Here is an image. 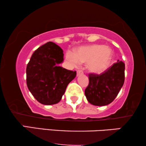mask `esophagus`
I'll return each instance as SVG.
<instances>
[{
	"instance_id": "34e87169",
	"label": "esophagus",
	"mask_w": 146,
	"mask_h": 146,
	"mask_svg": "<svg viewBox=\"0 0 146 146\" xmlns=\"http://www.w3.org/2000/svg\"><path fill=\"white\" fill-rule=\"evenodd\" d=\"M82 74H83L82 70H77V76Z\"/></svg>"
}]
</instances>
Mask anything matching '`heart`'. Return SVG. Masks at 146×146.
Instances as JSON below:
<instances>
[{
    "mask_svg": "<svg viewBox=\"0 0 146 146\" xmlns=\"http://www.w3.org/2000/svg\"><path fill=\"white\" fill-rule=\"evenodd\" d=\"M113 52L109 47L94 44L80 48L74 54L67 52L66 59L72 67L88 62L87 67L92 72H99L108 66L112 58Z\"/></svg>",
    "mask_w": 146,
    "mask_h": 146,
    "instance_id": "1",
    "label": "heart"
}]
</instances>
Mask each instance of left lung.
<instances>
[{
  "mask_svg": "<svg viewBox=\"0 0 146 146\" xmlns=\"http://www.w3.org/2000/svg\"><path fill=\"white\" fill-rule=\"evenodd\" d=\"M125 64L117 60L100 74H89V84L85 96L91 104L98 106L112 102L123 86Z\"/></svg>",
  "mask_w": 146,
  "mask_h": 146,
  "instance_id": "obj_1",
  "label": "left lung"
}]
</instances>
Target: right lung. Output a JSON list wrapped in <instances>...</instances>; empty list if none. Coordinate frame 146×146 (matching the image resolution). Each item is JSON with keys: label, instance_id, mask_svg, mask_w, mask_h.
<instances>
[{"label": "right lung", "instance_id": "right-lung-1", "mask_svg": "<svg viewBox=\"0 0 146 146\" xmlns=\"http://www.w3.org/2000/svg\"><path fill=\"white\" fill-rule=\"evenodd\" d=\"M63 50L52 42L44 44L32 55L27 66V84L35 99L42 104L58 103L76 72L58 64L64 60Z\"/></svg>", "mask_w": 146, "mask_h": 146}]
</instances>
